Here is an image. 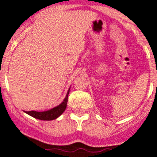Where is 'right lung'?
<instances>
[{
    "label": "right lung",
    "mask_w": 157,
    "mask_h": 157,
    "mask_svg": "<svg viewBox=\"0 0 157 157\" xmlns=\"http://www.w3.org/2000/svg\"><path fill=\"white\" fill-rule=\"evenodd\" d=\"M68 94H69V90L67 91V95H66L65 98L63 101V102L59 104V105L56 106V107L52 108V109L47 110V111L43 112H38V111H25V113L29 115L32 116L34 118H37V119H40V120H54L56 118H57L59 116H60L63 114V111L65 110L66 107H67V98H68Z\"/></svg>",
    "instance_id": "1"
}]
</instances>
